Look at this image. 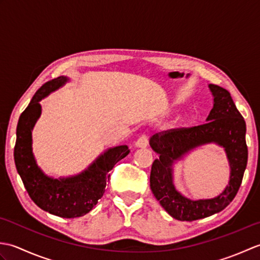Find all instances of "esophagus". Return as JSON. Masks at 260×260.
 <instances>
[{
    "instance_id": "34e87169",
    "label": "esophagus",
    "mask_w": 260,
    "mask_h": 260,
    "mask_svg": "<svg viewBox=\"0 0 260 260\" xmlns=\"http://www.w3.org/2000/svg\"><path fill=\"white\" fill-rule=\"evenodd\" d=\"M148 145V137L144 134V135H142L139 140H137L136 142H135V146L136 147H142V148H144V147H146Z\"/></svg>"
}]
</instances>
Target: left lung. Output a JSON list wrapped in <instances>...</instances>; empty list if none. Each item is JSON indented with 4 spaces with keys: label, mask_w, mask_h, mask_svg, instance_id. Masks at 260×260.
Here are the masks:
<instances>
[{
    "label": "left lung",
    "mask_w": 260,
    "mask_h": 260,
    "mask_svg": "<svg viewBox=\"0 0 260 260\" xmlns=\"http://www.w3.org/2000/svg\"><path fill=\"white\" fill-rule=\"evenodd\" d=\"M209 89L213 96V107L207 123L165 131L150 140L152 150L159 155L152 164L151 190L165 211L180 221H193L222 211L238 192L247 167L246 121L228 90L211 84ZM208 144L224 147L231 167L229 185L217 197L191 201L175 189L173 167L191 150Z\"/></svg>",
    "instance_id": "obj_1"
}]
</instances>
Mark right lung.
Returning <instances> with one entry per match:
<instances>
[{
	"instance_id": "add662e5",
	"label": "right lung",
	"mask_w": 260,
	"mask_h": 260,
	"mask_svg": "<svg viewBox=\"0 0 260 260\" xmlns=\"http://www.w3.org/2000/svg\"><path fill=\"white\" fill-rule=\"evenodd\" d=\"M69 81L66 76L46 82L19 118L14 146V162L32 201L45 211L61 218H78L95 208L106 191L109 171L128 155L127 145L110 147L82 172L54 179L37 164L32 152V129L41 115L40 101Z\"/></svg>"
}]
</instances>
